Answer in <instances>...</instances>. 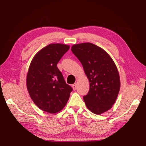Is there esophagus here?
<instances>
[{
	"instance_id": "34e87169",
	"label": "esophagus",
	"mask_w": 146,
	"mask_h": 146,
	"mask_svg": "<svg viewBox=\"0 0 146 146\" xmlns=\"http://www.w3.org/2000/svg\"><path fill=\"white\" fill-rule=\"evenodd\" d=\"M72 87H73V90H76V84L75 83V84H73V86H72Z\"/></svg>"
}]
</instances>
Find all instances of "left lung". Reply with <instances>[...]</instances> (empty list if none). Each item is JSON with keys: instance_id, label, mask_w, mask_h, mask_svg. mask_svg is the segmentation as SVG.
Instances as JSON below:
<instances>
[{"instance_id": "left-lung-1", "label": "left lung", "mask_w": 146, "mask_h": 146, "mask_svg": "<svg viewBox=\"0 0 146 146\" xmlns=\"http://www.w3.org/2000/svg\"><path fill=\"white\" fill-rule=\"evenodd\" d=\"M71 51L82 63L90 84L83 97L87 108L102 114L112 107L120 90V76L115 62L102 48L91 43L73 44Z\"/></svg>"}]
</instances>
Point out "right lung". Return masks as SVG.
<instances>
[{
    "instance_id": "obj_1",
    "label": "right lung",
    "mask_w": 146,
    "mask_h": 146,
    "mask_svg": "<svg viewBox=\"0 0 146 146\" xmlns=\"http://www.w3.org/2000/svg\"><path fill=\"white\" fill-rule=\"evenodd\" d=\"M69 49L68 44H50L34 55L29 66L26 78L29 94L37 107L46 112L62 110L73 90L57 66Z\"/></svg>"
}]
</instances>
